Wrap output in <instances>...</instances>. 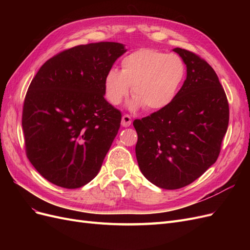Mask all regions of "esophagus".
<instances>
[{
    "label": "esophagus",
    "instance_id": "esophagus-1",
    "mask_svg": "<svg viewBox=\"0 0 250 250\" xmlns=\"http://www.w3.org/2000/svg\"><path fill=\"white\" fill-rule=\"evenodd\" d=\"M131 125V117L128 115H124L122 117V126L123 127H128Z\"/></svg>",
    "mask_w": 250,
    "mask_h": 250
}]
</instances>
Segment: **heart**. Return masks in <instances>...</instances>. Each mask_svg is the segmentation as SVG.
I'll use <instances>...</instances> for the list:
<instances>
[{
	"mask_svg": "<svg viewBox=\"0 0 250 250\" xmlns=\"http://www.w3.org/2000/svg\"><path fill=\"white\" fill-rule=\"evenodd\" d=\"M186 74L185 62L178 55L140 49L122 59L121 72L110 69L105 75V97L110 104L119 105L131 86V109L160 110L175 99Z\"/></svg>",
	"mask_w": 250,
	"mask_h": 250,
	"instance_id": "obj_1",
	"label": "heart"
}]
</instances>
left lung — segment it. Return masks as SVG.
<instances>
[{"mask_svg":"<svg viewBox=\"0 0 250 250\" xmlns=\"http://www.w3.org/2000/svg\"><path fill=\"white\" fill-rule=\"evenodd\" d=\"M173 51L187 65L183 86L167 107L133 121L140 170L166 190L192 184L215 164L229 121L228 98L213 67L193 52Z\"/></svg>","mask_w":250,"mask_h":250,"instance_id":"left-lung-1","label":"left lung"}]
</instances>
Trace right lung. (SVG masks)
Returning a JSON list of instances; mask_svg holds the SVG:
<instances>
[{
  "label": "right lung",
  "instance_id": "obj_1",
  "mask_svg": "<svg viewBox=\"0 0 250 250\" xmlns=\"http://www.w3.org/2000/svg\"><path fill=\"white\" fill-rule=\"evenodd\" d=\"M125 52L119 42L80 44L47 60L30 83L21 118L26 153L50 183L77 188L99 173L122 118L104 99V78Z\"/></svg>",
  "mask_w": 250,
  "mask_h": 250
}]
</instances>
